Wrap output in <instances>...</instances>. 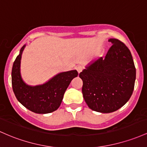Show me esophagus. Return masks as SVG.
<instances>
[{
	"instance_id": "esophagus-1",
	"label": "esophagus",
	"mask_w": 147,
	"mask_h": 147,
	"mask_svg": "<svg viewBox=\"0 0 147 147\" xmlns=\"http://www.w3.org/2000/svg\"><path fill=\"white\" fill-rule=\"evenodd\" d=\"M76 69H77V71H78V74H80V72L82 71V69H83V67H82V66H78V67H76Z\"/></svg>"
}]
</instances>
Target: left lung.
<instances>
[{"instance_id":"left-lung-1","label":"left lung","mask_w":147,"mask_h":147,"mask_svg":"<svg viewBox=\"0 0 147 147\" xmlns=\"http://www.w3.org/2000/svg\"><path fill=\"white\" fill-rule=\"evenodd\" d=\"M108 41L113 45L104 58L90 62L79 74L85 101L90 109L101 113H113L126 104L133 94L136 78L128 47L117 39Z\"/></svg>"}]
</instances>
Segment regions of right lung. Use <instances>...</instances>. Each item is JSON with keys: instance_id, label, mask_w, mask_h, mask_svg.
<instances>
[{"instance_id": "1", "label": "right lung", "mask_w": 147, "mask_h": 147, "mask_svg": "<svg viewBox=\"0 0 147 147\" xmlns=\"http://www.w3.org/2000/svg\"><path fill=\"white\" fill-rule=\"evenodd\" d=\"M26 44L22 47L14 62L11 70V85L17 100L34 113H52L60 107L71 81L78 76L76 70L61 72L42 85L26 84L21 75V60Z\"/></svg>"}]
</instances>
